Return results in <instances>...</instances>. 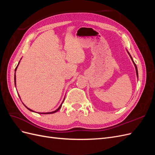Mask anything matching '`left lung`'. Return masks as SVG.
<instances>
[{
  "label": "left lung",
  "mask_w": 155,
  "mask_h": 155,
  "mask_svg": "<svg viewBox=\"0 0 155 155\" xmlns=\"http://www.w3.org/2000/svg\"><path fill=\"white\" fill-rule=\"evenodd\" d=\"M128 54H129V55H130V58H131V59H132V61H133V63H134V66H135V68H136V72H137V77L138 78V69H137V65H136V64L134 63V62L133 61V58H132V57H131V55H130V54L128 52Z\"/></svg>",
  "instance_id": "left-lung-1"
}]
</instances>
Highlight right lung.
I'll use <instances>...</instances> for the list:
<instances>
[{
    "label": "right lung",
    "mask_w": 155,
    "mask_h": 155,
    "mask_svg": "<svg viewBox=\"0 0 155 155\" xmlns=\"http://www.w3.org/2000/svg\"><path fill=\"white\" fill-rule=\"evenodd\" d=\"M18 64H19V63H18ZM18 65H17V67L15 68V71L16 72V70H17V67H18ZM14 81H15V86H16V77H15H15H14ZM19 97H20V96H19ZM63 101H64V100H63ZM63 101L62 102V104H61V105L59 106V107L58 108V109H57V110H54V111H53V112H45H45H42V113H41V112H40V113L39 114H53V113H55V112H57V111H58L60 109H61V106H62V104H63ZM23 105H24L26 108H27V109H28V110H30V111H32V112H34V111H33L32 110H31V109H29V108H28L25 104H23Z\"/></svg>",
    "instance_id": "1"
}]
</instances>
